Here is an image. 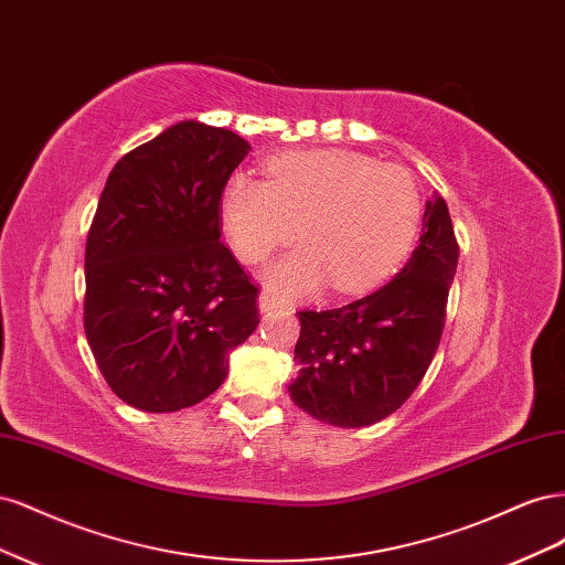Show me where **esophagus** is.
Returning <instances> with one entry per match:
<instances>
[{
  "label": "esophagus",
  "instance_id": "obj_1",
  "mask_svg": "<svg viewBox=\"0 0 565 565\" xmlns=\"http://www.w3.org/2000/svg\"><path fill=\"white\" fill-rule=\"evenodd\" d=\"M278 306H282L278 295L273 292V289H262V295H259V309H262V313H266L270 309H278Z\"/></svg>",
  "mask_w": 565,
  "mask_h": 565
}]
</instances>
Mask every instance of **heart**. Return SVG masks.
<instances>
[{"label":"heart","instance_id":"b5f03b06","mask_svg":"<svg viewBox=\"0 0 565 565\" xmlns=\"http://www.w3.org/2000/svg\"><path fill=\"white\" fill-rule=\"evenodd\" d=\"M266 174L268 181H228L224 228L243 264H262L301 237L303 247L270 270V282L287 295L328 280L337 292H361L382 282L415 243L419 188L401 164L322 148L273 158Z\"/></svg>","mask_w":565,"mask_h":565}]
</instances>
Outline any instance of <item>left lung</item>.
Returning <instances> with one entry per match:
<instances>
[{
    "mask_svg": "<svg viewBox=\"0 0 565 565\" xmlns=\"http://www.w3.org/2000/svg\"><path fill=\"white\" fill-rule=\"evenodd\" d=\"M457 256L448 204L434 195L419 245L396 278L339 309L299 311L295 405L349 429L396 413L438 351Z\"/></svg>",
    "mask_w": 565,
    "mask_h": 565,
    "instance_id": "8db88e82",
    "label": "left lung"
}]
</instances>
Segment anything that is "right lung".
<instances>
[{"label": "right lung", "mask_w": 565, "mask_h": 565, "mask_svg": "<svg viewBox=\"0 0 565 565\" xmlns=\"http://www.w3.org/2000/svg\"><path fill=\"white\" fill-rule=\"evenodd\" d=\"M249 143L185 119L129 150L84 252V332L115 396L177 413L224 384L259 324L256 287L221 243V195Z\"/></svg>", "instance_id": "add662e5"}]
</instances>
